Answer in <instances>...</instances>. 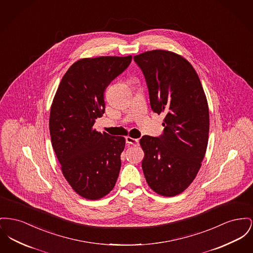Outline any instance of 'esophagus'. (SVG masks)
Listing matches in <instances>:
<instances>
[{
	"instance_id": "34e87169",
	"label": "esophagus",
	"mask_w": 253,
	"mask_h": 253,
	"mask_svg": "<svg viewBox=\"0 0 253 253\" xmlns=\"http://www.w3.org/2000/svg\"><path fill=\"white\" fill-rule=\"evenodd\" d=\"M126 142L129 144H132V145H138V139L131 137V136H126Z\"/></svg>"
}]
</instances>
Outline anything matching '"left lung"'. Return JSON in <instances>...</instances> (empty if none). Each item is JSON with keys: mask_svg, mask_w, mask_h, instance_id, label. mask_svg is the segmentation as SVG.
I'll return each mask as SVG.
<instances>
[{"mask_svg": "<svg viewBox=\"0 0 253 253\" xmlns=\"http://www.w3.org/2000/svg\"><path fill=\"white\" fill-rule=\"evenodd\" d=\"M134 59L146 78L152 110L165 115L164 134L139 140L141 167L154 192L174 197L192 183L206 156L208 99L193 66L178 53L154 49Z\"/></svg>", "mask_w": 253, "mask_h": 253, "instance_id": "8db88e82", "label": "left lung"}]
</instances>
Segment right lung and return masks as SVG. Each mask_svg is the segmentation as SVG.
Here are the masks:
<instances>
[{
	"label": "right lung",
	"instance_id": "right-lung-1",
	"mask_svg": "<svg viewBox=\"0 0 253 253\" xmlns=\"http://www.w3.org/2000/svg\"><path fill=\"white\" fill-rule=\"evenodd\" d=\"M131 61L132 55L76 61L63 76L50 107L49 133L62 174L88 200L108 195L119 178L125 138L97 132L93 124L104 114L105 89Z\"/></svg>",
	"mask_w": 253,
	"mask_h": 253
}]
</instances>
